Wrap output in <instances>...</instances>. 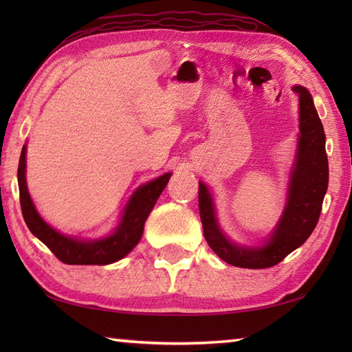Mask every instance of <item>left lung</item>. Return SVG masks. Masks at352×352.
I'll use <instances>...</instances> for the list:
<instances>
[{"label": "left lung", "mask_w": 352, "mask_h": 352, "mask_svg": "<svg viewBox=\"0 0 352 352\" xmlns=\"http://www.w3.org/2000/svg\"><path fill=\"white\" fill-rule=\"evenodd\" d=\"M292 91L300 100V133L292 164L286 206L278 222L260 245H239L223 233L208 186L199 182L198 201L208 246L228 265L246 269L271 267L307 241L315 230L328 188L325 133L310 92L304 86Z\"/></svg>", "instance_id": "obj_1"}]
</instances>
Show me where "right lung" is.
<instances>
[{
	"mask_svg": "<svg viewBox=\"0 0 352 352\" xmlns=\"http://www.w3.org/2000/svg\"><path fill=\"white\" fill-rule=\"evenodd\" d=\"M25 159L27 145L22 146L18 166L22 216H24L28 230L66 265H110L131 252L144 234L145 221L172 175V172H166V174L139 186L126 201L121 216H119L118 226L111 233L98 239H83L60 233L48 222H45L39 212L36 210L27 188Z\"/></svg>",
	"mask_w": 352,
	"mask_h": 352,
	"instance_id": "right-lung-1",
	"label": "right lung"
}]
</instances>
